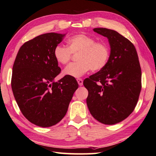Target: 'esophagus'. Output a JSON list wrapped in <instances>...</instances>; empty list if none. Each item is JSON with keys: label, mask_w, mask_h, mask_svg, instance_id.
Masks as SVG:
<instances>
[{"label": "esophagus", "mask_w": 156, "mask_h": 156, "mask_svg": "<svg viewBox=\"0 0 156 156\" xmlns=\"http://www.w3.org/2000/svg\"><path fill=\"white\" fill-rule=\"evenodd\" d=\"M77 82H78V83L79 85H80V86H82V85L83 84V80H82V79H81V78H78Z\"/></svg>", "instance_id": "34e87169"}]
</instances>
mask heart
Returning a JSON list of instances; mask_svg holds the SVG:
<instances>
[{
	"instance_id": "1",
	"label": "heart",
	"mask_w": 156,
	"mask_h": 156,
	"mask_svg": "<svg viewBox=\"0 0 156 156\" xmlns=\"http://www.w3.org/2000/svg\"><path fill=\"white\" fill-rule=\"evenodd\" d=\"M67 48L57 46L53 51L57 63H68L72 54H78V62L70 63L63 70V74L79 78L90 69L94 72L101 70L106 66L110 55V48L104 41H96L92 36L79 34L69 38L66 41Z\"/></svg>"
}]
</instances>
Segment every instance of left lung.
<instances>
[{
	"mask_svg": "<svg viewBox=\"0 0 156 156\" xmlns=\"http://www.w3.org/2000/svg\"><path fill=\"white\" fill-rule=\"evenodd\" d=\"M93 31L108 39L110 55L104 68L83 82L87 103L99 122H120L135 109L141 90V69L135 46L116 31L98 27Z\"/></svg>",
	"mask_w": 156,
	"mask_h": 156,
	"instance_id": "8db88e82",
	"label": "left lung"
}]
</instances>
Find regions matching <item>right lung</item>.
I'll list each match as a JSON object with an SVG mask.
<instances>
[{
	"mask_svg": "<svg viewBox=\"0 0 156 156\" xmlns=\"http://www.w3.org/2000/svg\"><path fill=\"white\" fill-rule=\"evenodd\" d=\"M65 35L51 32L36 36L21 46L15 58L12 90L21 113L36 126L50 127L62 120L78 88L71 76L54 81L61 68L53 51Z\"/></svg>",
	"mask_w": 156,
	"mask_h": 156,
	"instance_id": "obj_1",
	"label": "right lung"
}]
</instances>
